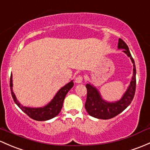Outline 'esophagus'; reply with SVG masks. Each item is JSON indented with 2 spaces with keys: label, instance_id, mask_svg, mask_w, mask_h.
<instances>
[{
  "label": "esophagus",
  "instance_id": "34e87169",
  "mask_svg": "<svg viewBox=\"0 0 150 150\" xmlns=\"http://www.w3.org/2000/svg\"><path fill=\"white\" fill-rule=\"evenodd\" d=\"M75 81L76 83H81L83 82V77L81 75H79V76H78L75 78Z\"/></svg>",
  "mask_w": 150,
  "mask_h": 150
}]
</instances>
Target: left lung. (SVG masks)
<instances>
[{
  "mask_svg": "<svg viewBox=\"0 0 150 150\" xmlns=\"http://www.w3.org/2000/svg\"><path fill=\"white\" fill-rule=\"evenodd\" d=\"M118 49L123 50V52L125 53L132 60L133 64V75L132 80L121 98L114 102L105 100L103 98H102L97 88L90 83L86 84L87 99L85 103V108L88 114L96 119H109L115 117L130 105L134 96L136 89V67L134 60L132 58L127 44L121 39H119Z\"/></svg>",
  "mask_w": 150,
  "mask_h": 150,
  "instance_id": "obj_1",
  "label": "left lung"
}]
</instances>
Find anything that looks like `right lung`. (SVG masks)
<instances>
[{
	"instance_id": "1",
	"label": "right lung",
	"mask_w": 150,
	"mask_h": 150,
	"mask_svg": "<svg viewBox=\"0 0 150 150\" xmlns=\"http://www.w3.org/2000/svg\"><path fill=\"white\" fill-rule=\"evenodd\" d=\"M73 80H71L70 82H69L67 84L63 86L57 91L52 100L50 103H47L46 105L43 107H39V108H31V107L24 106L17 100L15 93L13 91L12 75H11L10 80L11 91V95L14 102L26 114H27L30 118L36 121H47L57 116L62 108L64 98L68 91L73 87Z\"/></svg>"
}]
</instances>
